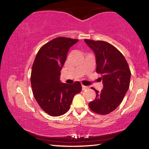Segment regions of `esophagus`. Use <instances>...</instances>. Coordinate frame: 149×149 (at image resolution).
Here are the masks:
<instances>
[{
  "label": "esophagus",
  "mask_w": 149,
  "mask_h": 149,
  "mask_svg": "<svg viewBox=\"0 0 149 149\" xmlns=\"http://www.w3.org/2000/svg\"><path fill=\"white\" fill-rule=\"evenodd\" d=\"M88 89H89V87L85 86V85H82V89H83V90L85 91V90Z\"/></svg>",
  "instance_id": "34e87169"
}]
</instances>
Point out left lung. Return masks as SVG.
<instances>
[{
	"instance_id": "8db88e82",
	"label": "left lung",
	"mask_w": 149,
	"mask_h": 149,
	"mask_svg": "<svg viewBox=\"0 0 149 149\" xmlns=\"http://www.w3.org/2000/svg\"><path fill=\"white\" fill-rule=\"evenodd\" d=\"M95 54L98 74L102 81L103 89L96 92V98L89 106L92 111L105 115L116 108L124 98L130 87L131 72L123 55L113 45L102 41L85 39Z\"/></svg>"
}]
</instances>
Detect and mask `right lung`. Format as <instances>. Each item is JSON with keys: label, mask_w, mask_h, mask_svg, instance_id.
<instances>
[{"label": "right lung", "mask_w": 149, "mask_h": 149, "mask_svg": "<svg viewBox=\"0 0 149 149\" xmlns=\"http://www.w3.org/2000/svg\"><path fill=\"white\" fill-rule=\"evenodd\" d=\"M78 41L57 37L43 45L37 52L32 66L31 84L34 97L42 110L51 116H60L69 110L74 96L81 85L63 84L60 71L70 48Z\"/></svg>", "instance_id": "right-lung-1"}]
</instances>
